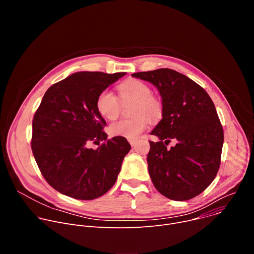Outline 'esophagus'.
<instances>
[{
	"instance_id": "1",
	"label": "esophagus",
	"mask_w": 254,
	"mask_h": 254,
	"mask_svg": "<svg viewBox=\"0 0 254 254\" xmlns=\"http://www.w3.org/2000/svg\"><path fill=\"white\" fill-rule=\"evenodd\" d=\"M128 142L130 143L131 147H133L134 144H135V142H136V139H128Z\"/></svg>"
}]
</instances>
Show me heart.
<instances>
[{
	"label": "heart",
	"instance_id": "1",
	"mask_svg": "<svg viewBox=\"0 0 254 254\" xmlns=\"http://www.w3.org/2000/svg\"><path fill=\"white\" fill-rule=\"evenodd\" d=\"M120 99L110 90H102L96 99V110L106 120L117 119L122 110V104L133 101L129 120H122L110 126V132L115 136L127 139L136 138L150 125L152 121H159L163 116V103L154 96L152 88L137 79H128L119 86ZM148 116L147 117L146 116Z\"/></svg>",
	"mask_w": 254,
	"mask_h": 254
}]
</instances>
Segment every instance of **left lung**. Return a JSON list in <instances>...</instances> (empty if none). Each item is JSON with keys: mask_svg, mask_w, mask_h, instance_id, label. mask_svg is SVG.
<instances>
[{"mask_svg": "<svg viewBox=\"0 0 254 254\" xmlns=\"http://www.w3.org/2000/svg\"><path fill=\"white\" fill-rule=\"evenodd\" d=\"M131 76L154 84L162 97L163 119L152 130L149 173L156 189L175 201L202 193L220 167L224 133L215 105L195 81L169 68L137 72ZM171 139L177 143L166 149Z\"/></svg>", "mask_w": 254, "mask_h": 254, "instance_id": "left-lung-1", "label": "left lung"}]
</instances>
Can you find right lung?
I'll use <instances>...</instances> for the list:
<instances>
[{
	"instance_id": "obj_1",
	"label": "right lung",
	"mask_w": 254,
	"mask_h": 254,
	"mask_svg": "<svg viewBox=\"0 0 254 254\" xmlns=\"http://www.w3.org/2000/svg\"><path fill=\"white\" fill-rule=\"evenodd\" d=\"M124 75L76 72L45 92L33 119L31 147L44 179L61 194L93 200L115 185L130 144L121 136L107 139L96 99ZM91 142L101 146L89 149Z\"/></svg>"
}]
</instances>
